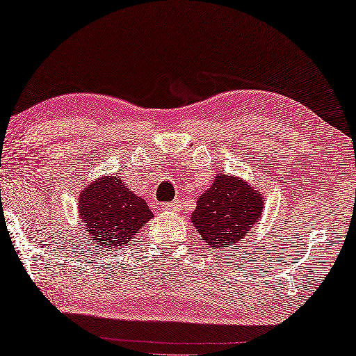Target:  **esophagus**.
<instances>
[{
  "mask_svg": "<svg viewBox=\"0 0 356 356\" xmlns=\"http://www.w3.org/2000/svg\"><path fill=\"white\" fill-rule=\"evenodd\" d=\"M162 211H167V213H178L179 209H181V203H179L178 200H175L172 203H164L161 207Z\"/></svg>",
  "mask_w": 356,
  "mask_h": 356,
  "instance_id": "1",
  "label": "esophagus"
}]
</instances>
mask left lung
<instances>
[{"mask_svg":"<svg viewBox=\"0 0 356 356\" xmlns=\"http://www.w3.org/2000/svg\"><path fill=\"white\" fill-rule=\"evenodd\" d=\"M264 209L263 194L245 179L217 173L213 184L197 200L191 216L207 245L232 254L233 245L245 239Z\"/></svg>","mask_w":356,"mask_h":356,"instance_id":"8db88e82","label":"left lung"}]
</instances>
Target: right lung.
<instances>
[{"mask_svg":"<svg viewBox=\"0 0 356 356\" xmlns=\"http://www.w3.org/2000/svg\"><path fill=\"white\" fill-rule=\"evenodd\" d=\"M78 213L87 244L104 250L129 245L137 232L153 219L147 202L112 175L86 186L78 198Z\"/></svg>","mask_w":356,"mask_h":356,"instance_id":"add662e5","label":"right lung"}]
</instances>
